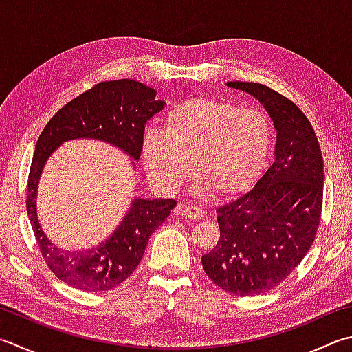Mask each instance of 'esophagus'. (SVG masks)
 <instances>
[{
	"instance_id": "1",
	"label": "esophagus",
	"mask_w": 352,
	"mask_h": 352,
	"mask_svg": "<svg viewBox=\"0 0 352 352\" xmlns=\"http://www.w3.org/2000/svg\"><path fill=\"white\" fill-rule=\"evenodd\" d=\"M176 214L188 219H201L204 216V211L195 207H190L187 204H179L176 207Z\"/></svg>"
}]
</instances>
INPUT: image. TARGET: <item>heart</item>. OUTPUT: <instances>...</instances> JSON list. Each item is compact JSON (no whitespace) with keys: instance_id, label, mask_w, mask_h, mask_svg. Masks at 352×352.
<instances>
[{"instance_id":"1","label":"heart","mask_w":352,"mask_h":352,"mask_svg":"<svg viewBox=\"0 0 352 352\" xmlns=\"http://www.w3.org/2000/svg\"><path fill=\"white\" fill-rule=\"evenodd\" d=\"M271 142L273 130L262 110L199 96L175 105L165 115L162 133L145 135L142 151L150 177L162 190L181 187L191 164L196 193L228 197L256 182Z\"/></svg>"}]
</instances>
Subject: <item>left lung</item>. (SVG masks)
<instances>
[{
	"label": "left lung",
	"mask_w": 352,
	"mask_h": 352,
	"mask_svg": "<svg viewBox=\"0 0 352 352\" xmlns=\"http://www.w3.org/2000/svg\"><path fill=\"white\" fill-rule=\"evenodd\" d=\"M256 96L277 130L276 159L247 195L219 207L221 239L202 256L205 273L237 296L273 289L313 245L323 205V157L302 110L268 85L227 82Z\"/></svg>",
	"instance_id": "1"
}]
</instances>
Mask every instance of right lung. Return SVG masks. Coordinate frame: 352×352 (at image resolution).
<instances>
[{
	"label": "right lung",
	"instance_id": "add662e5",
	"mask_svg": "<svg viewBox=\"0 0 352 352\" xmlns=\"http://www.w3.org/2000/svg\"><path fill=\"white\" fill-rule=\"evenodd\" d=\"M156 91L133 79L102 81L58 110L38 138L33 153L25 207L43 258L59 280L82 291L118 287L141 262L153 231L175 208L173 199H135L109 241L91 250L63 251L53 247L36 217L38 181L45 161L64 141L91 138L116 145L138 161L144 145L145 124L164 109Z\"/></svg>",
	"mask_w": 352,
	"mask_h": 352
}]
</instances>
